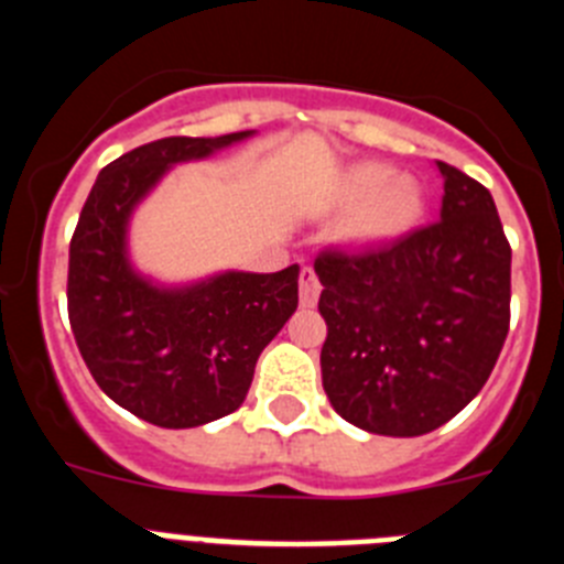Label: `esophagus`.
Segmentation results:
<instances>
[{
  "label": "esophagus",
  "instance_id": "1",
  "mask_svg": "<svg viewBox=\"0 0 564 564\" xmlns=\"http://www.w3.org/2000/svg\"><path fill=\"white\" fill-rule=\"evenodd\" d=\"M318 293H322V285H318L316 271H313V268H302V276H299V296H302V305H316Z\"/></svg>",
  "mask_w": 564,
  "mask_h": 564
}]
</instances>
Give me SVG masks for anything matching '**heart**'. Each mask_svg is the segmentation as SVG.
<instances>
[{"instance_id":"heart-1","label":"heart","mask_w":564,"mask_h":564,"mask_svg":"<svg viewBox=\"0 0 564 564\" xmlns=\"http://www.w3.org/2000/svg\"><path fill=\"white\" fill-rule=\"evenodd\" d=\"M347 223V237L378 242L410 231L423 212V192L412 177H395L383 163H356L338 181L333 206H357Z\"/></svg>"}]
</instances>
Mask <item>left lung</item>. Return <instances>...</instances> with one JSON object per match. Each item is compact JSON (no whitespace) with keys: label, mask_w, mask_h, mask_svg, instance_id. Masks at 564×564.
Masks as SVG:
<instances>
[{"label":"left lung","mask_w":564,"mask_h":564,"mask_svg":"<svg viewBox=\"0 0 564 564\" xmlns=\"http://www.w3.org/2000/svg\"><path fill=\"white\" fill-rule=\"evenodd\" d=\"M441 217L390 246L313 262L327 322L322 383L372 435L417 437L457 415L495 370L511 318V246L486 186L437 161Z\"/></svg>","instance_id":"1"}]
</instances>
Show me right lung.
<instances>
[{
	"label": "right lung",
	"mask_w": 564,
	"mask_h": 564,
	"mask_svg": "<svg viewBox=\"0 0 564 564\" xmlns=\"http://www.w3.org/2000/svg\"><path fill=\"white\" fill-rule=\"evenodd\" d=\"M251 134L161 138L121 154L98 174L69 242L67 311L84 364L118 406L163 430L239 410L259 352L299 305V265L161 285L129 259L132 212L163 174Z\"/></svg>",
	"instance_id": "obj_1"
}]
</instances>
